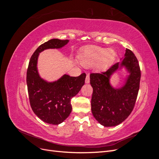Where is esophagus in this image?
<instances>
[{
	"mask_svg": "<svg viewBox=\"0 0 159 159\" xmlns=\"http://www.w3.org/2000/svg\"><path fill=\"white\" fill-rule=\"evenodd\" d=\"M89 75L88 74L87 75H86V78H85V84H89Z\"/></svg>",
	"mask_w": 159,
	"mask_h": 159,
	"instance_id": "34e87169",
	"label": "esophagus"
}]
</instances>
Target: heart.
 <instances>
[{
    "mask_svg": "<svg viewBox=\"0 0 159 159\" xmlns=\"http://www.w3.org/2000/svg\"><path fill=\"white\" fill-rule=\"evenodd\" d=\"M115 52L98 46L88 47L80 57V64L86 68H90L97 64V68L103 70L111 64L115 58Z\"/></svg>",
    "mask_w": 159,
    "mask_h": 159,
    "instance_id": "b5f03b06",
    "label": "heart"
}]
</instances>
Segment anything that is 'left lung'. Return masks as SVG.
<instances>
[{"mask_svg":"<svg viewBox=\"0 0 159 159\" xmlns=\"http://www.w3.org/2000/svg\"><path fill=\"white\" fill-rule=\"evenodd\" d=\"M121 60L102 74L90 75L93 88L91 112L104 127H114L123 122L133 111L138 95L141 71L137 57L132 51L126 49ZM123 69L128 74L124 83L121 87L115 88L110 78Z\"/></svg>","mask_w":159,"mask_h":159,"instance_id":"left-lung-1","label":"left lung"}]
</instances>
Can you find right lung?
Returning a JSON list of instances; mask_svg holds the SVG:
<instances>
[{
	"mask_svg": "<svg viewBox=\"0 0 159 159\" xmlns=\"http://www.w3.org/2000/svg\"><path fill=\"white\" fill-rule=\"evenodd\" d=\"M70 40L54 38L40 45L34 52L28 64L26 84L32 109L44 122L59 125L71 112V99L78 93L85 84V74L78 77L64 74L56 81H48L41 78L38 70L40 53L48 49H61Z\"/></svg>",
	"mask_w": 159,
	"mask_h": 159,
	"instance_id": "right-lung-1",
	"label": "right lung"
}]
</instances>
